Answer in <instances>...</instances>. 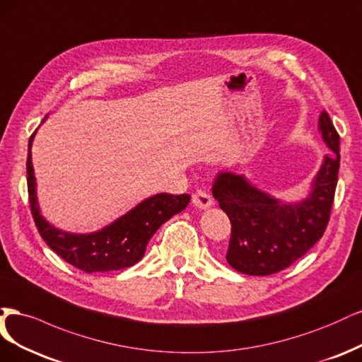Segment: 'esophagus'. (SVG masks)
Wrapping results in <instances>:
<instances>
[{
  "instance_id": "esophagus-1",
  "label": "esophagus",
  "mask_w": 362,
  "mask_h": 362,
  "mask_svg": "<svg viewBox=\"0 0 362 362\" xmlns=\"http://www.w3.org/2000/svg\"><path fill=\"white\" fill-rule=\"evenodd\" d=\"M192 204L198 209H209L212 204H214V200L212 197L209 195L206 191H197L194 195H192Z\"/></svg>"
}]
</instances>
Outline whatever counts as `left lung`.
I'll use <instances>...</instances> for the list:
<instances>
[{"label":"left lung","instance_id":"obj_1","mask_svg":"<svg viewBox=\"0 0 362 362\" xmlns=\"http://www.w3.org/2000/svg\"><path fill=\"white\" fill-rule=\"evenodd\" d=\"M319 132L331 150L325 155L310 191L299 202H283L254 186L243 174L219 173L212 194L231 223L226 259L238 272L272 275L314 247L328 226L340 168V135L326 111Z\"/></svg>","mask_w":362,"mask_h":362}]
</instances>
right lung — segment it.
Returning <instances> with one entry per match:
<instances>
[{
  "mask_svg": "<svg viewBox=\"0 0 362 362\" xmlns=\"http://www.w3.org/2000/svg\"><path fill=\"white\" fill-rule=\"evenodd\" d=\"M46 119V117H45ZM43 119V122H45ZM28 143L27 182L30 206L34 223L42 239L60 257L87 274L119 271L134 266L143 259L146 247L158 228L188 206L191 195L156 194L146 198L129 212L110 226L93 233H69L54 227L42 214L36 194V177L31 162V144Z\"/></svg>",
  "mask_w": 362,
  "mask_h": 362,
  "instance_id": "obj_1",
  "label": "right lung"
}]
</instances>
